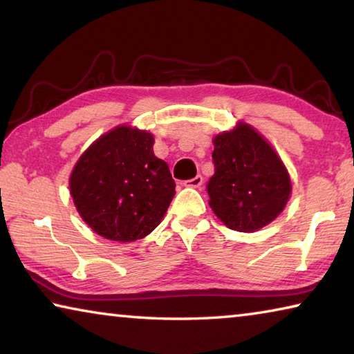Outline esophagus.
Instances as JSON below:
<instances>
[{
	"instance_id": "obj_1",
	"label": "esophagus",
	"mask_w": 354,
	"mask_h": 354,
	"mask_svg": "<svg viewBox=\"0 0 354 354\" xmlns=\"http://www.w3.org/2000/svg\"><path fill=\"white\" fill-rule=\"evenodd\" d=\"M201 184H203V176L201 175H196L195 178H192V179H189V181L184 183V185H187V187H194V189H198Z\"/></svg>"
}]
</instances>
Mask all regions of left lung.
Here are the masks:
<instances>
[{"mask_svg": "<svg viewBox=\"0 0 354 354\" xmlns=\"http://www.w3.org/2000/svg\"><path fill=\"white\" fill-rule=\"evenodd\" d=\"M215 171L207 183L209 206L230 227L254 232L284 211L292 194L289 171L270 142L237 122L214 137Z\"/></svg>", "mask_w": 354, "mask_h": 354, "instance_id": "8db88e82", "label": "left lung"}]
</instances>
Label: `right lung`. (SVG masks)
<instances>
[{
    "label": "right lung",
    "instance_id": "right-lung-1",
    "mask_svg": "<svg viewBox=\"0 0 354 354\" xmlns=\"http://www.w3.org/2000/svg\"><path fill=\"white\" fill-rule=\"evenodd\" d=\"M154 136L118 124L81 154L70 175V195L98 236L134 242L160 223L176 184L153 151Z\"/></svg>",
    "mask_w": 354,
    "mask_h": 354
}]
</instances>
